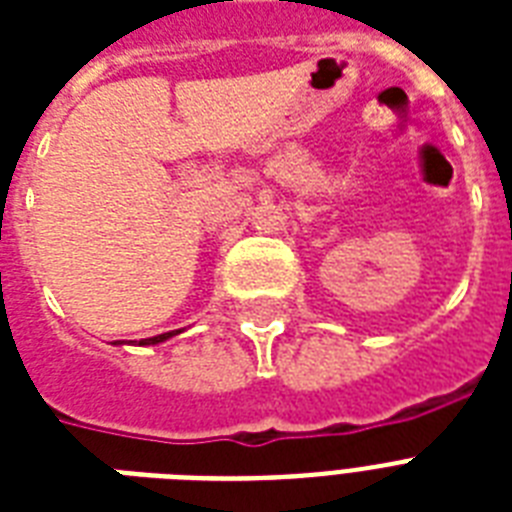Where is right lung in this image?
<instances>
[{"label": "right lung", "instance_id": "1", "mask_svg": "<svg viewBox=\"0 0 512 512\" xmlns=\"http://www.w3.org/2000/svg\"><path fill=\"white\" fill-rule=\"evenodd\" d=\"M177 332H164V335H156V337H148V340H140V345H156V342H164L170 340V337H175ZM114 345H122V342H114Z\"/></svg>", "mask_w": 512, "mask_h": 512}]
</instances>
